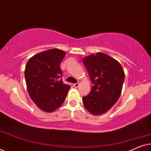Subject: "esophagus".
<instances>
[{"label":"esophagus","instance_id":"obj_1","mask_svg":"<svg viewBox=\"0 0 151 151\" xmlns=\"http://www.w3.org/2000/svg\"><path fill=\"white\" fill-rule=\"evenodd\" d=\"M73 86L75 88H78V86H79V83H75V84H73Z\"/></svg>","mask_w":151,"mask_h":151}]
</instances>
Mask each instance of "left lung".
I'll list each match as a JSON object with an SVG mask.
<instances>
[{
	"mask_svg": "<svg viewBox=\"0 0 151 151\" xmlns=\"http://www.w3.org/2000/svg\"><path fill=\"white\" fill-rule=\"evenodd\" d=\"M82 62L93 83L91 92L82 98L84 106L93 115H102L120 96L125 78L123 68L116 60L101 52L84 58Z\"/></svg>",
	"mask_w": 151,
	"mask_h": 151,
	"instance_id": "obj_1",
	"label": "left lung"
}]
</instances>
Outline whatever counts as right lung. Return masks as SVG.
Returning <instances> with one entry per match:
<instances>
[{"label":"right lung","mask_w":151,"mask_h":151,"mask_svg":"<svg viewBox=\"0 0 151 151\" xmlns=\"http://www.w3.org/2000/svg\"><path fill=\"white\" fill-rule=\"evenodd\" d=\"M66 53L51 49L34 55L27 63L24 77L30 98L45 112L51 113L65 100L70 86L64 84L60 63Z\"/></svg>","instance_id":"add662e5"}]
</instances>
